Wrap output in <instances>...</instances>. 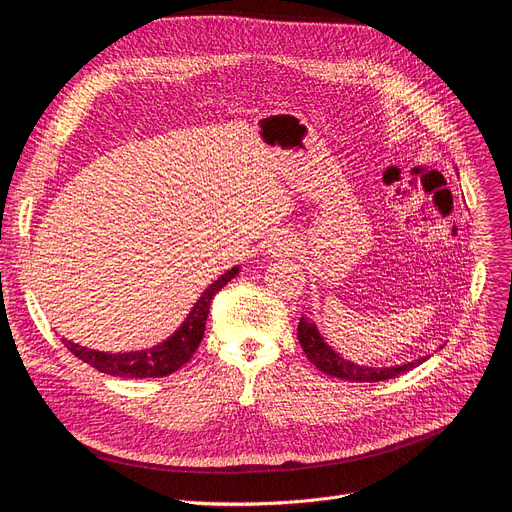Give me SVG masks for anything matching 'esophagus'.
I'll use <instances>...</instances> for the list:
<instances>
[{"label": "esophagus", "instance_id": "obj_1", "mask_svg": "<svg viewBox=\"0 0 512 512\" xmlns=\"http://www.w3.org/2000/svg\"><path fill=\"white\" fill-rule=\"evenodd\" d=\"M296 239L292 237V235H285V233H281V235H277L275 239H271V243H269V252L273 254V256H283V254H290V252H294L296 250Z\"/></svg>", "mask_w": 512, "mask_h": 512}]
</instances>
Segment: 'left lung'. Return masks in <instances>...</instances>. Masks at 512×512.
Instances as JSON below:
<instances>
[{
    "label": "left lung",
    "instance_id": "1",
    "mask_svg": "<svg viewBox=\"0 0 512 512\" xmlns=\"http://www.w3.org/2000/svg\"><path fill=\"white\" fill-rule=\"evenodd\" d=\"M298 340L302 351L309 357V361L313 365H317L321 372H325L327 376H334L340 380H351V382H380V380H388L395 378L399 374L410 372L412 367L420 365L424 361H412V363H403V365H395V367H365V365H357L342 359L336 351H332L321 338V334L317 332V325L309 319V317H300L298 323Z\"/></svg>",
    "mask_w": 512,
    "mask_h": 512
}]
</instances>
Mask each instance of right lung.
I'll use <instances>...</instances> for the list:
<instances>
[{
    "label": "right lung",
    "mask_w": 512,
    "mask_h": 512,
    "mask_svg": "<svg viewBox=\"0 0 512 512\" xmlns=\"http://www.w3.org/2000/svg\"><path fill=\"white\" fill-rule=\"evenodd\" d=\"M239 273V267H233L231 271L218 277L210 288L201 294L197 304L193 306V311L185 319L174 336H170L166 342H161L153 349L147 351H136V353H100L86 349V346H79L71 340H63L67 349L84 363L92 365L94 370L109 374V376H119V378H163L170 376L172 372L180 370L185 365L193 353L199 349V342L203 338V332H206V321L210 313V302L212 298L227 285L235 275Z\"/></svg>",
    "instance_id": "right-lung-1"
}]
</instances>
